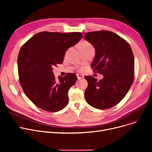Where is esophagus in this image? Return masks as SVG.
Here are the masks:
<instances>
[{"label": "esophagus", "instance_id": "34e87169", "mask_svg": "<svg viewBox=\"0 0 152 152\" xmlns=\"http://www.w3.org/2000/svg\"><path fill=\"white\" fill-rule=\"evenodd\" d=\"M76 76H77L78 80H80V79H82L84 78V75H81V74H77Z\"/></svg>", "mask_w": 152, "mask_h": 152}]
</instances>
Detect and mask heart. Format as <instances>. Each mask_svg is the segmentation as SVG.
I'll list each match as a JSON object with an SVG mask.
<instances>
[{"mask_svg": "<svg viewBox=\"0 0 152 152\" xmlns=\"http://www.w3.org/2000/svg\"><path fill=\"white\" fill-rule=\"evenodd\" d=\"M89 46H92V45L87 42H84L80 45V47H89Z\"/></svg>", "mask_w": 152, "mask_h": 152, "instance_id": "heart-1", "label": "heart"}]
</instances>
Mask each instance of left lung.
<instances>
[{"label": "left lung", "instance_id": "1", "mask_svg": "<svg viewBox=\"0 0 152 152\" xmlns=\"http://www.w3.org/2000/svg\"><path fill=\"white\" fill-rule=\"evenodd\" d=\"M83 37L95 49L91 67L103 75L100 81L91 76L84 77L88 83L86 100L99 110L113 107L126 96L134 81L131 47L122 37L108 31L90 32Z\"/></svg>", "mask_w": 152, "mask_h": 152}]
</instances>
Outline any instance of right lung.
Wrapping results in <instances>:
<instances>
[{"mask_svg":"<svg viewBox=\"0 0 152 152\" xmlns=\"http://www.w3.org/2000/svg\"><path fill=\"white\" fill-rule=\"evenodd\" d=\"M81 33L41 32L24 44L18 57L20 83L27 97L37 107L57 112L68 104V93L77 76L68 73L56 80L53 67L61 64L65 52L76 44Z\"/></svg>","mask_w":152,"mask_h":152,"instance_id":"obj_1","label":"right lung"}]
</instances>
